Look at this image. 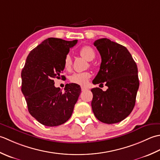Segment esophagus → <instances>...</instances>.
I'll use <instances>...</instances> for the list:
<instances>
[{
	"instance_id": "1",
	"label": "esophagus",
	"mask_w": 160,
	"mask_h": 160,
	"mask_svg": "<svg viewBox=\"0 0 160 160\" xmlns=\"http://www.w3.org/2000/svg\"><path fill=\"white\" fill-rule=\"evenodd\" d=\"M88 90V88H86V87H85V86H82L81 87V91H86V90Z\"/></svg>"
}]
</instances>
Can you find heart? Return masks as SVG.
I'll use <instances>...</instances> for the list:
<instances>
[{"label": "heart", "mask_w": 160, "mask_h": 160, "mask_svg": "<svg viewBox=\"0 0 160 160\" xmlns=\"http://www.w3.org/2000/svg\"><path fill=\"white\" fill-rule=\"evenodd\" d=\"M80 54L88 61H92L95 57V52L93 49L90 46H84L81 48L79 51ZM64 68L66 70H70L72 66V59L69 55H67L64 59ZM91 74L88 72H82L74 73L70 78L72 83L78 85L84 86L88 82Z\"/></svg>", "instance_id": "obj_1"}]
</instances>
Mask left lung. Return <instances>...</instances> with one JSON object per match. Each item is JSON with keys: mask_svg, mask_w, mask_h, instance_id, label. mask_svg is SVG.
<instances>
[{"mask_svg": "<svg viewBox=\"0 0 160 160\" xmlns=\"http://www.w3.org/2000/svg\"><path fill=\"white\" fill-rule=\"evenodd\" d=\"M94 45L101 55L102 63L92 83L103 85L105 82L108 89L91 90L92 111L100 122L118 123L126 118L135 106L139 86L138 66L122 45L104 38L94 41Z\"/></svg>", "mask_w": 160, "mask_h": 160, "instance_id": "8db88e82", "label": "left lung"}]
</instances>
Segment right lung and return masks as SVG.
Returning <instances> with one entry per match:
<instances>
[{"label":"right lung","instance_id":"add662e5","mask_svg":"<svg viewBox=\"0 0 160 160\" xmlns=\"http://www.w3.org/2000/svg\"><path fill=\"white\" fill-rule=\"evenodd\" d=\"M77 43V40L48 38L26 58L21 72V91L29 112L44 126H57L66 122L79 97L81 87L78 84H66L63 92L54 86L53 80L61 77L65 58Z\"/></svg>","mask_w":160,"mask_h":160}]
</instances>
